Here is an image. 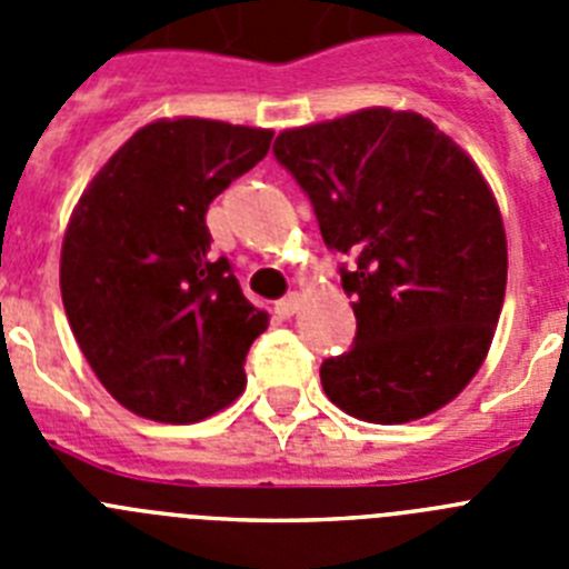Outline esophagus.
Wrapping results in <instances>:
<instances>
[{
	"label": "esophagus",
	"mask_w": 569,
	"mask_h": 569,
	"mask_svg": "<svg viewBox=\"0 0 569 569\" xmlns=\"http://www.w3.org/2000/svg\"><path fill=\"white\" fill-rule=\"evenodd\" d=\"M273 310H276V316H279V319H290V316L299 310V293H288L284 299H279V301H276Z\"/></svg>",
	"instance_id": "esophagus-1"
}]
</instances>
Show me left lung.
Returning a JSON list of instances; mask_svg holds the SVG:
<instances>
[{"mask_svg":"<svg viewBox=\"0 0 569 569\" xmlns=\"http://www.w3.org/2000/svg\"><path fill=\"white\" fill-rule=\"evenodd\" d=\"M321 239L350 259L356 339L321 361L347 416L405 425L479 373L507 288V236L470 156L413 110L365 108L276 136Z\"/></svg>","mask_w":569,"mask_h":569,"instance_id":"left-lung-1","label":"left lung"}]
</instances>
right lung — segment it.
<instances>
[{
	"mask_svg": "<svg viewBox=\"0 0 569 569\" xmlns=\"http://www.w3.org/2000/svg\"><path fill=\"white\" fill-rule=\"evenodd\" d=\"M273 130L159 119L116 150L73 208L59 288L97 379L130 413L193 425L244 390L268 330L230 261L210 256V202L270 150Z\"/></svg>",
	"mask_w": 569,
	"mask_h": 569,
	"instance_id": "add662e5",
	"label": "right lung"
}]
</instances>
